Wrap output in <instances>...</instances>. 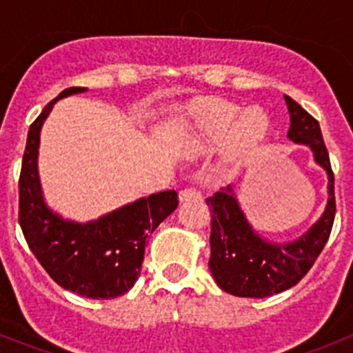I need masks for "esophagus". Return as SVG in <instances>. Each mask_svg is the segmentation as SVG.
<instances>
[{"label": "esophagus", "instance_id": "esophagus-1", "mask_svg": "<svg viewBox=\"0 0 353 353\" xmlns=\"http://www.w3.org/2000/svg\"><path fill=\"white\" fill-rule=\"evenodd\" d=\"M203 194L198 187H185L180 191V201H194V199H201Z\"/></svg>", "mask_w": 353, "mask_h": 353}]
</instances>
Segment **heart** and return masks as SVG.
Instances as JSON below:
<instances>
[{"label":"heart","instance_id":"heart-1","mask_svg":"<svg viewBox=\"0 0 353 353\" xmlns=\"http://www.w3.org/2000/svg\"><path fill=\"white\" fill-rule=\"evenodd\" d=\"M192 145L199 150L223 145L230 159L249 155L261 145L269 120L260 109H248L223 99H201L189 108Z\"/></svg>","mask_w":353,"mask_h":353}]
</instances>
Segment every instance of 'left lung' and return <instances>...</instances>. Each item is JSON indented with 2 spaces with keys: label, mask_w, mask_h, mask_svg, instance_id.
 Wrapping results in <instances>:
<instances>
[{
  "label": "left lung",
  "mask_w": 353,
  "mask_h": 353,
  "mask_svg": "<svg viewBox=\"0 0 353 353\" xmlns=\"http://www.w3.org/2000/svg\"><path fill=\"white\" fill-rule=\"evenodd\" d=\"M290 111L288 138L307 145L329 174V203L322 219L292 244H270L245 221L232 189L207 198L210 208V272L224 292L236 297H270L297 285L320 256L336 215L334 173L316 118L285 95Z\"/></svg>",
  "instance_id": "8db88e82"
}]
</instances>
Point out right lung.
<instances>
[{"instance_id":"1","label":"right lung","mask_w":353,"mask_h":353,"mask_svg":"<svg viewBox=\"0 0 353 353\" xmlns=\"http://www.w3.org/2000/svg\"><path fill=\"white\" fill-rule=\"evenodd\" d=\"M83 90H63L30 125L19 174V224L52 281L83 297L114 299L138 281L146 239L179 207V194L157 192L88 224L63 221L43 205L37 173L40 129L56 101Z\"/></svg>"}]
</instances>
